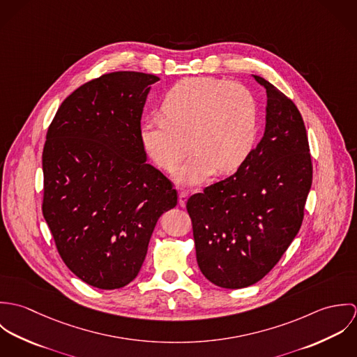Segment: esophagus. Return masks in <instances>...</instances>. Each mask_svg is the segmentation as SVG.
I'll return each instance as SVG.
<instances>
[{
  "mask_svg": "<svg viewBox=\"0 0 357 357\" xmlns=\"http://www.w3.org/2000/svg\"><path fill=\"white\" fill-rule=\"evenodd\" d=\"M187 199H188V194H187V192H184V191L178 192V204H180L181 207H184V206H185V204H187Z\"/></svg>",
  "mask_w": 357,
  "mask_h": 357,
  "instance_id": "1",
  "label": "esophagus"
}]
</instances>
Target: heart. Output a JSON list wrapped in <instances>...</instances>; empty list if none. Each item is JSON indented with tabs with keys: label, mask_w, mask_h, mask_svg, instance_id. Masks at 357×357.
Instances as JSON below:
<instances>
[{
	"label": "heart",
	"mask_w": 357,
	"mask_h": 357,
	"mask_svg": "<svg viewBox=\"0 0 357 357\" xmlns=\"http://www.w3.org/2000/svg\"><path fill=\"white\" fill-rule=\"evenodd\" d=\"M163 115L147 118L140 128L146 151L170 170L195 153L174 174L183 185H199L215 169H238L255 150L259 109L253 92L213 78H188L176 84L162 102Z\"/></svg>",
	"instance_id": "obj_1"
}]
</instances>
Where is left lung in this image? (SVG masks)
Listing matches in <instances>:
<instances>
[{"label":"left lung","mask_w":357,"mask_h":357,"mask_svg":"<svg viewBox=\"0 0 357 357\" xmlns=\"http://www.w3.org/2000/svg\"><path fill=\"white\" fill-rule=\"evenodd\" d=\"M253 78L266 91L262 139L236 173L187 202L201 272L224 289L252 286L278 264L301 228L312 185L298 108L266 79Z\"/></svg>","instance_id":"1"}]
</instances>
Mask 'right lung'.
Segmentation results:
<instances>
[{"label":"right lung","mask_w":357,"mask_h":357,"mask_svg":"<svg viewBox=\"0 0 357 357\" xmlns=\"http://www.w3.org/2000/svg\"><path fill=\"white\" fill-rule=\"evenodd\" d=\"M156 81L136 71L89 81L61 102L47 133L45 221L68 269L102 290L137 276L159 217L177 204L140 137Z\"/></svg>","instance_id":"add662e5"}]
</instances>
